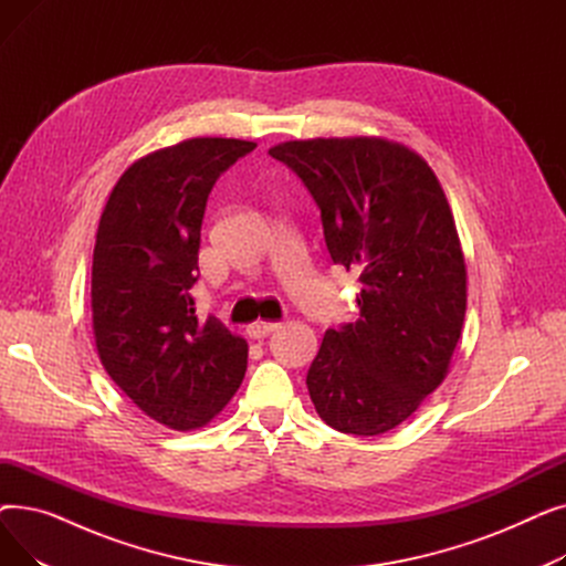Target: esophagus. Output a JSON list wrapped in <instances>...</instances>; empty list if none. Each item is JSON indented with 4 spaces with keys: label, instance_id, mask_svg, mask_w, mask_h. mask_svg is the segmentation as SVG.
I'll use <instances>...</instances> for the list:
<instances>
[{
    "label": "esophagus",
    "instance_id": "obj_1",
    "mask_svg": "<svg viewBox=\"0 0 566 566\" xmlns=\"http://www.w3.org/2000/svg\"><path fill=\"white\" fill-rule=\"evenodd\" d=\"M277 325L280 323H275V321H254L252 325H248V335L252 339H261V337L271 335L273 331H277Z\"/></svg>",
    "mask_w": 566,
    "mask_h": 566
}]
</instances>
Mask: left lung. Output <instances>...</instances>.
I'll return each mask as SVG.
<instances>
[{"instance_id":"1","label":"left lung","mask_w":566,"mask_h":566,"mask_svg":"<svg viewBox=\"0 0 566 566\" xmlns=\"http://www.w3.org/2000/svg\"><path fill=\"white\" fill-rule=\"evenodd\" d=\"M314 197L331 259L360 275V318L325 331L307 371L318 418L355 436L395 429L448 374L465 316V261L436 174L380 137L273 146Z\"/></svg>"}]
</instances>
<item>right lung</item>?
<instances>
[{
    "mask_svg": "<svg viewBox=\"0 0 566 566\" xmlns=\"http://www.w3.org/2000/svg\"><path fill=\"white\" fill-rule=\"evenodd\" d=\"M254 142L195 137L133 163L101 216L92 312L101 363L148 418L190 431L241 388L248 342L195 314L201 222L220 174Z\"/></svg>",
    "mask_w": 566,
    "mask_h": 566,
    "instance_id": "1",
    "label": "right lung"
}]
</instances>
